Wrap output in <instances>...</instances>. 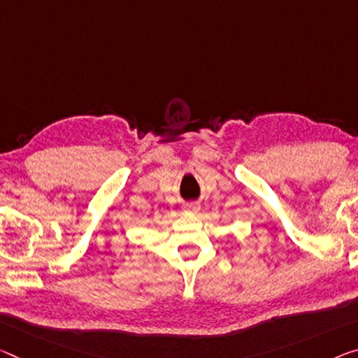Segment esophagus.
I'll return each instance as SVG.
<instances>
[{
  "instance_id": "esophagus-1",
  "label": "esophagus",
  "mask_w": 358,
  "mask_h": 358,
  "mask_svg": "<svg viewBox=\"0 0 358 358\" xmlns=\"http://www.w3.org/2000/svg\"><path fill=\"white\" fill-rule=\"evenodd\" d=\"M184 210L189 213H198L200 211V205H198V203H185Z\"/></svg>"
}]
</instances>
